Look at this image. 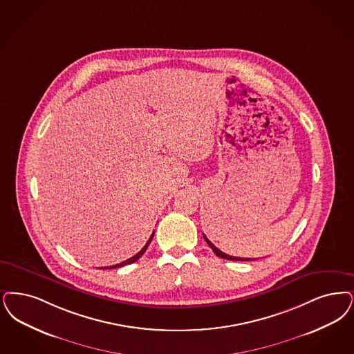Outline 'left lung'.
<instances>
[{
  "mask_svg": "<svg viewBox=\"0 0 354 354\" xmlns=\"http://www.w3.org/2000/svg\"><path fill=\"white\" fill-rule=\"evenodd\" d=\"M203 237H204V240L207 241V243L209 245V248L214 252V254L217 255V257H220V258L230 259V261H254L253 258H240V257H232V255L225 254V253H223L220 249H217V248L213 245L212 242L205 237V234H203Z\"/></svg>",
  "mask_w": 354,
  "mask_h": 354,
  "instance_id": "obj_1",
  "label": "left lung"
}]
</instances>
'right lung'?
Segmentation results:
<instances>
[{"instance_id": "obj_1", "label": "right lung", "mask_w": 354, "mask_h": 354, "mask_svg": "<svg viewBox=\"0 0 354 354\" xmlns=\"http://www.w3.org/2000/svg\"><path fill=\"white\" fill-rule=\"evenodd\" d=\"M153 237H154V232H153V234L150 236V239L149 241L146 242V245L142 248L141 250L137 253L136 255H133L131 258H129L127 261H124V262H121V263H117V265H113V266H106V268H101V269H117V268H121V266H127V265H130V263H133V262H136L138 258H141L143 253L146 252V249H147V246L150 245V242L153 240Z\"/></svg>"}]
</instances>
